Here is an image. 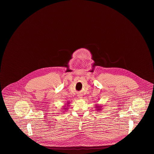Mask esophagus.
<instances>
[{
	"instance_id": "34e87169",
	"label": "esophagus",
	"mask_w": 154,
	"mask_h": 154,
	"mask_svg": "<svg viewBox=\"0 0 154 154\" xmlns=\"http://www.w3.org/2000/svg\"><path fill=\"white\" fill-rule=\"evenodd\" d=\"M78 96L80 97V98H82V95H81V94H79V95H78Z\"/></svg>"
}]
</instances>
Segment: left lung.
Here are the masks:
<instances>
[{"instance_id": "8db88e82", "label": "left lung", "mask_w": 154, "mask_h": 154, "mask_svg": "<svg viewBox=\"0 0 154 154\" xmlns=\"http://www.w3.org/2000/svg\"><path fill=\"white\" fill-rule=\"evenodd\" d=\"M96 110H101V107H100V106H96Z\"/></svg>"}]
</instances>
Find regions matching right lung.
<instances>
[{
    "mask_svg": "<svg viewBox=\"0 0 154 154\" xmlns=\"http://www.w3.org/2000/svg\"><path fill=\"white\" fill-rule=\"evenodd\" d=\"M67 104H69V103L68 102V103H67ZM64 109H65V110H66V109H67V108H66V107H65Z\"/></svg>",
    "mask_w": 154,
    "mask_h": 154,
    "instance_id": "obj_1",
    "label": "right lung"
}]
</instances>
